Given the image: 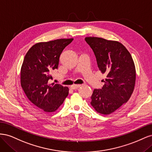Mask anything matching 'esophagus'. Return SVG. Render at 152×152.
I'll use <instances>...</instances> for the list:
<instances>
[{
	"mask_svg": "<svg viewBox=\"0 0 152 152\" xmlns=\"http://www.w3.org/2000/svg\"><path fill=\"white\" fill-rule=\"evenodd\" d=\"M80 86H81V85H80V84H73V85L71 86L70 88H71L72 89H77L79 88V87H80Z\"/></svg>",
	"mask_w": 152,
	"mask_h": 152,
	"instance_id": "34e87169",
	"label": "esophagus"
}]
</instances>
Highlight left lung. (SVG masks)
<instances>
[{
	"instance_id": "left-lung-1",
	"label": "left lung",
	"mask_w": 152,
	"mask_h": 152,
	"mask_svg": "<svg viewBox=\"0 0 152 152\" xmlns=\"http://www.w3.org/2000/svg\"><path fill=\"white\" fill-rule=\"evenodd\" d=\"M85 40L93 50L99 70L107 77L102 88L94 90L91 104L98 113L109 115L131 98L136 81L134 63L129 52L117 41L92 37Z\"/></svg>"
}]
</instances>
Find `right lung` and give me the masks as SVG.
<instances>
[{"instance_id":"add662e5","label":"right lung","mask_w":152,"mask_h":152,"mask_svg":"<svg viewBox=\"0 0 152 152\" xmlns=\"http://www.w3.org/2000/svg\"><path fill=\"white\" fill-rule=\"evenodd\" d=\"M73 39H61L34 45L26 54L21 69V85L26 96L38 108L53 112L67 97L69 89L49 84L50 73L58 68L59 57Z\"/></svg>"}]
</instances>
